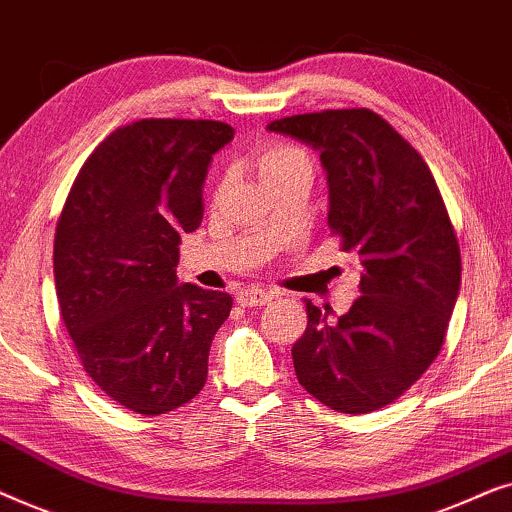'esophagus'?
<instances>
[{
    "mask_svg": "<svg viewBox=\"0 0 512 512\" xmlns=\"http://www.w3.org/2000/svg\"><path fill=\"white\" fill-rule=\"evenodd\" d=\"M272 300V293L265 289H258V286H249V289H242L237 293V303L242 307H258V305H268Z\"/></svg>",
    "mask_w": 512,
    "mask_h": 512,
    "instance_id": "34e87169",
    "label": "esophagus"
}]
</instances>
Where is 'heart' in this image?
<instances>
[{
    "label": "heart",
    "mask_w": 512,
    "mask_h": 512,
    "mask_svg": "<svg viewBox=\"0 0 512 512\" xmlns=\"http://www.w3.org/2000/svg\"><path fill=\"white\" fill-rule=\"evenodd\" d=\"M296 163H307V156L300 149H293V146H286V144L268 146V149L258 153V160H256L258 172H261V177L265 181Z\"/></svg>",
    "instance_id": "1"
}]
</instances>
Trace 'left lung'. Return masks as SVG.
<instances>
[{"mask_svg": "<svg viewBox=\"0 0 512 512\" xmlns=\"http://www.w3.org/2000/svg\"><path fill=\"white\" fill-rule=\"evenodd\" d=\"M268 130L319 151L328 228L363 268V296L345 314L307 303L291 349L298 382L347 415L384 408L436 359L457 305L461 256L436 179L370 109L279 118Z\"/></svg>", "mask_w": 512, "mask_h": 512, "instance_id": "1", "label": "left lung"}]
</instances>
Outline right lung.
Wrapping results in <instances>:
<instances>
[{"mask_svg": "<svg viewBox=\"0 0 512 512\" xmlns=\"http://www.w3.org/2000/svg\"><path fill=\"white\" fill-rule=\"evenodd\" d=\"M233 128L142 118L83 163L53 244L60 314L74 349L109 398L165 415L200 394L209 347L233 298L179 284L181 233L202 221V188Z\"/></svg>", "mask_w": 512, "mask_h": 512, "instance_id": "obj_1", "label": "right lung"}]
</instances>
